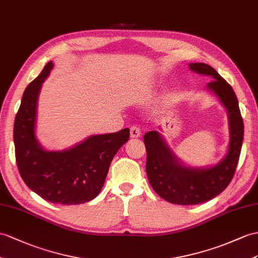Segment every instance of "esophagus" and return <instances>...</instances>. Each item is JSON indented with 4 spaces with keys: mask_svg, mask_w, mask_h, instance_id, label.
Wrapping results in <instances>:
<instances>
[{
    "mask_svg": "<svg viewBox=\"0 0 258 258\" xmlns=\"http://www.w3.org/2000/svg\"><path fill=\"white\" fill-rule=\"evenodd\" d=\"M130 136L131 138H139L141 136V130L137 125H133L130 129Z\"/></svg>",
    "mask_w": 258,
    "mask_h": 258,
    "instance_id": "esophagus-1",
    "label": "esophagus"
}]
</instances>
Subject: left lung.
Returning <instances> with one entry per match:
<instances>
[{
  "instance_id": "8db88e82",
  "label": "left lung",
  "mask_w": 258,
  "mask_h": 258,
  "mask_svg": "<svg viewBox=\"0 0 258 258\" xmlns=\"http://www.w3.org/2000/svg\"><path fill=\"white\" fill-rule=\"evenodd\" d=\"M188 66L192 72L212 78L206 90L217 96L227 109L230 141L227 155L216 165L192 167L185 165L177 159L159 131H149L144 135L146 171L150 185L166 202L183 206L208 202L228 187L240 159L244 136L243 119L231 85L208 64L198 62Z\"/></svg>"
}]
</instances>
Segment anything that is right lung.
Wrapping results in <instances>:
<instances>
[{
  "mask_svg": "<svg viewBox=\"0 0 258 258\" xmlns=\"http://www.w3.org/2000/svg\"><path fill=\"white\" fill-rule=\"evenodd\" d=\"M53 68L49 61L26 87L14 122L15 156L21 176L31 190L53 204L91 202L104 186L110 163L130 131L90 136L70 149L48 151L36 137L37 104L42 83Z\"/></svg>",
  "mask_w": 258,
  "mask_h": 258,
  "instance_id": "1",
  "label": "right lung"
}]
</instances>
